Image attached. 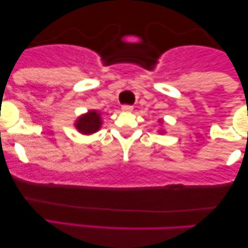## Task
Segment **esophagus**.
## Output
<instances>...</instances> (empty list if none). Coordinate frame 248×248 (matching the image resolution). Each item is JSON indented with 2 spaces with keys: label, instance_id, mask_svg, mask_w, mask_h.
Wrapping results in <instances>:
<instances>
[{
  "label": "esophagus",
  "instance_id": "obj_1",
  "mask_svg": "<svg viewBox=\"0 0 248 248\" xmlns=\"http://www.w3.org/2000/svg\"><path fill=\"white\" fill-rule=\"evenodd\" d=\"M121 109L124 110V112H132L133 106H132V105H122Z\"/></svg>",
  "mask_w": 248,
  "mask_h": 248
}]
</instances>
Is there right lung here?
Instances as JSON below:
<instances>
[{"label": "right lung", "mask_w": 248, "mask_h": 248, "mask_svg": "<svg viewBox=\"0 0 248 248\" xmlns=\"http://www.w3.org/2000/svg\"><path fill=\"white\" fill-rule=\"evenodd\" d=\"M100 126V114H98L95 110H91L87 114L80 116L76 124V127L78 128L79 132H81L82 134H92L98 132Z\"/></svg>", "instance_id": "1"}]
</instances>
